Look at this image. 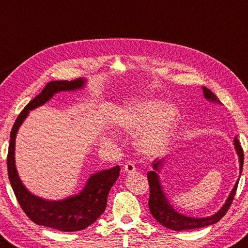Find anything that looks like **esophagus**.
Here are the masks:
<instances>
[{"mask_svg":"<svg viewBox=\"0 0 248 248\" xmlns=\"http://www.w3.org/2000/svg\"><path fill=\"white\" fill-rule=\"evenodd\" d=\"M124 170L127 173H133L136 171V166L131 161H129V163L124 165Z\"/></svg>","mask_w":248,"mask_h":248,"instance_id":"1","label":"esophagus"}]
</instances>
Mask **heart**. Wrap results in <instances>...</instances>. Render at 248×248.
Returning <instances> with one entry per match:
<instances>
[{"mask_svg": "<svg viewBox=\"0 0 248 248\" xmlns=\"http://www.w3.org/2000/svg\"><path fill=\"white\" fill-rule=\"evenodd\" d=\"M179 121V110L172 104L156 100L138 101L125 106L117 124L128 133H140L137 146L144 155L154 156L165 150Z\"/></svg>", "mask_w": 248, "mask_h": 248, "instance_id": "b5f03b06", "label": "heart"}]
</instances>
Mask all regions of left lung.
Listing matches in <instances>:
<instances>
[{"instance_id":"obj_1","label":"left lung","mask_w":248,"mask_h":248,"mask_svg":"<svg viewBox=\"0 0 248 248\" xmlns=\"http://www.w3.org/2000/svg\"><path fill=\"white\" fill-rule=\"evenodd\" d=\"M202 89L207 101L219 105L222 104V103L219 101V98L216 96L209 89H207L205 87H202ZM234 146H235L238 160H240V173H242L243 163H244V153H243V148L241 147V144L237 137L234 138ZM165 164L166 158L155 159L153 161V169L154 170L148 171L147 173L148 184H150V201H148V207H150L153 217H154L161 226H164L165 228H168L170 230L173 231L192 230V229L204 228L217 223L219 220L227 214V211L230 208L233 202L234 195H235L236 193L238 179L235 186L233 187V190L231 191L230 195H229L228 200L224 202V205L221 207V209L217 211L215 215L205 218L187 217V216H184L178 213L177 210H174L173 207L171 206V204L167 200V197L165 195L158 174L159 171L163 169Z\"/></svg>"}]
</instances>
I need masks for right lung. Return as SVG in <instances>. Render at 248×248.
Masks as SVG:
<instances>
[{
    "instance_id": "1",
    "label": "right lung",
    "mask_w": 248,
    "mask_h": 248,
    "mask_svg": "<svg viewBox=\"0 0 248 248\" xmlns=\"http://www.w3.org/2000/svg\"><path fill=\"white\" fill-rule=\"evenodd\" d=\"M85 79L73 81H51L42 92L31 100L17 117L11 131L7 154V170L11 186L22 210L30 220L39 226L56 229L62 232L80 231L91 226L104 213L109 190L119 177V166L98 171L88 179L83 190L77 195L61 201H47L33 195L27 190L18 175L15 165V139L18 129L29 114L46 104L54 94L62 91H76L84 87Z\"/></svg>"
}]
</instances>
